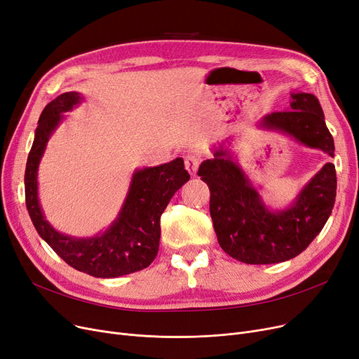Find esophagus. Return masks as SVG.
<instances>
[{
    "label": "esophagus",
    "instance_id": "34e87169",
    "mask_svg": "<svg viewBox=\"0 0 359 359\" xmlns=\"http://www.w3.org/2000/svg\"><path fill=\"white\" fill-rule=\"evenodd\" d=\"M184 165H186V170H188L192 176H195L196 171H198V167H199V157H198V155H195V154L188 155V157H186V160H184Z\"/></svg>",
    "mask_w": 359,
    "mask_h": 359
}]
</instances>
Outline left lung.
<instances>
[{"label": "left lung", "mask_w": 359, "mask_h": 359, "mask_svg": "<svg viewBox=\"0 0 359 359\" xmlns=\"http://www.w3.org/2000/svg\"><path fill=\"white\" fill-rule=\"evenodd\" d=\"M258 128L287 135L334 157L333 136L313 93L292 92L287 110L264 116ZM212 154L199 165L198 176L210 188V214L223 251L245 264L283 262L305 251L332 214L337 184L334 165L324 164L290 205L273 210L226 144L214 147Z\"/></svg>", "instance_id": "left-lung-1"}]
</instances>
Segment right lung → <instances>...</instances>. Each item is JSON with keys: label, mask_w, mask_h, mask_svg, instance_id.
<instances>
[{"label": "right lung", "mask_w": 359, "mask_h": 359, "mask_svg": "<svg viewBox=\"0 0 359 359\" xmlns=\"http://www.w3.org/2000/svg\"><path fill=\"white\" fill-rule=\"evenodd\" d=\"M83 101L79 92H65L43 108L25 171L26 207L38 235L70 267L93 277L111 278L147 269L158 254L160 218L170 199L191 179L183 158L135 170L116 220L92 238H74L46 220L38 198V168L51 135L65 114Z\"/></svg>", "instance_id": "right-lung-1"}]
</instances>
